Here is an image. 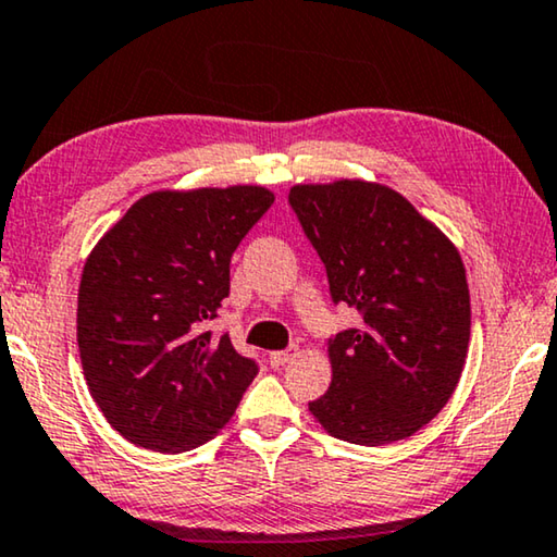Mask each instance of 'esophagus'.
Wrapping results in <instances>:
<instances>
[{
	"label": "esophagus",
	"instance_id": "obj_1",
	"mask_svg": "<svg viewBox=\"0 0 557 557\" xmlns=\"http://www.w3.org/2000/svg\"><path fill=\"white\" fill-rule=\"evenodd\" d=\"M294 356H296V346H290V348H286V350H273V354H269V363H271V366H284V363H288Z\"/></svg>",
	"mask_w": 557,
	"mask_h": 557
}]
</instances>
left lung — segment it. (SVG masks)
Instances as JSON below:
<instances>
[{
  "label": "left lung",
  "instance_id": "1",
  "mask_svg": "<svg viewBox=\"0 0 557 557\" xmlns=\"http://www.w3.org/2000/svg\"><path fill=\"white\" fill-rule=\"evenodd\" d=\"M356 329L329 338L333 379L308 410L356 446L404 441L448 404L470 338L466 269L446 236L381 184H301L288 194Z\"/></svg>",
  "mask_w": 557,
  "mask_h": 557
}]
</instances>
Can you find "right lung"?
<instances>
[{"label":"right lung","instance_id":"1","mask_svg":"<svg viewBox=\"0 0 557 557\" xmlns=\"http://www.w3.org/2000/svg\"><path fill=\"white\" fill-rule=\"evenodd\" d=\"M261 186L153 191L84 263L76 341L91 398L136 446L184 453L228 423L259 363L213 338L231 256L271 209Z\"/></svg>","mask_w":557,"mask_h":557}]
</instances>
